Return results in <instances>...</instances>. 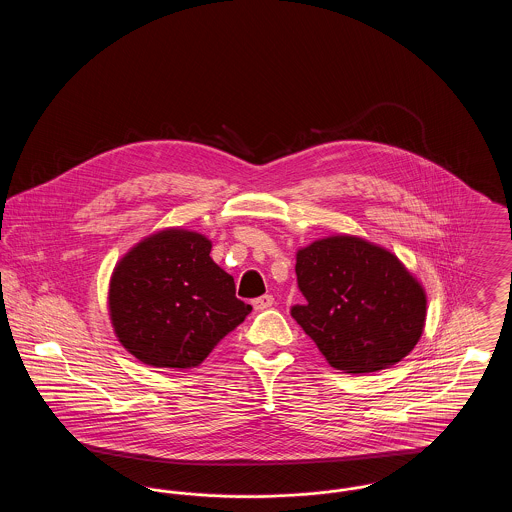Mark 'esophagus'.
<instances>
[{"instance_id":"obj_1","label":"esophagus","mask_w":512,"mask_h":512,"mask_svg":"<svg viewBox=\"0 0 512 512\" xmlns=\"http://www.w3.org/2000/svg\"><path fill=\"white\" fill-rule=\"evenodd\" d=\"M272 305H274V297H272V295H261V297L253 299L255 311H265V309L272 307Z\"/></svg>"}]
</instances>
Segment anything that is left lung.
Masks as SVG:
<instances>
[{"label": "left lung", "mask_w": 512, "mask_h": 512, "mask_svg": "<svg viewBox=\"0 0 512 512\" xmlns=\"http://www.w3.org/2000/svg\"><path fill=\"white\" fill-rule=\"evenodd\" d=\"M295 274L307 303L290 313L336 370L390 368L420 340L426 293L388 249L330 236L297 251Z\"/></svg>", "instance_id": "1"}]
</instances>
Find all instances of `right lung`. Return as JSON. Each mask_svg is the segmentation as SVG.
<instances>
[{
	"label": "right lung",
	"instance_id": "add662e5",
	"mask_svg": "<svg viewBox=\"0 0 512 512\" xmlns=\"http://www.w3.org/2000/svg\"><path fill=\"white\" fill-rule=\"evenodd\" d=\"M209 253L205 236L169 228L134 245L115 267L109 315L138 361L194 368L251 313L236 297L234 278Z\"/></svg>",
	"mask_w": 512,
	"mask_h": 512
}]
</instances>
